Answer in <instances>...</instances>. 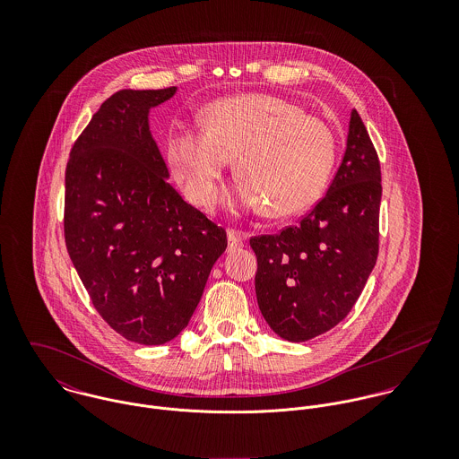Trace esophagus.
I'll use <instances>...</instances> for the list:
<instances>
[{"instance_id": "34e87169", "label": "esophagus", "mask_w": 459, "mask_h": 459, "mask_svg": "<svg viewBox=\"0 0 459 459\" xmlns=\"http://www.w3.org/2000/svg\"><path fill=\"white\" fill-rule=\"evenodd\" d=\"M244 240H246V233L237 231V230H228V249L230 251L240 249L244 246Z\"/></svg>"}]
</instances>
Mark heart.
<instances>
[{
  "label": "heart",
  "instance_id": "b5f03b06",
  "mask_svg": "<svg viewBox=\"0 0 459 459\" xmlns=\"http://www.w3.org/2000/svg\"><path fill=\"white\" fill-rule=\"evenodd\" d=\"M240 178L230 195L237 208L290 217L313 206L327 187L335 137L327 124L297 104L247 93L212 102L201 131L175 127L166 139V164L187 199L212 210L230 159Z\"/></svg>",
  "mask_w": 459,
  "mask_h": 459
}]
</instances>
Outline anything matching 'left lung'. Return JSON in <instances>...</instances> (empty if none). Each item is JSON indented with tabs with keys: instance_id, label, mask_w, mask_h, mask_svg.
<instances>
[{
	"instance_id": "1",
	"label": "left lung",
	"mask_w": 459,
	"mask_h": 459,
	"mask_svg": "<svg viewBox=\"0 0 459 459\" xmlns=\"http://www.w3.org/2000/svg\"><path fill=\"white\" fill-rule=\"evenodd\" d=\"M380 201L378 153L353 109L327 195L297 226L251 238L258 306L277 335L302 342L346 318L378 258Z\"/></svg>"
}]
</instances>
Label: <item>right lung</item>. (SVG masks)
Instances as JSON below:
<instances>
[{"instance_id":"obj_1","label":"right lung","mask_w":459,"mask_h":459,"mask_svg":"<svg viewBox=\"0 0 459 459\" xmlns=\"http://www.w3.org/2000/svg\"><path fill=\"white\" fill-rule=\"evenodd\" d=\"M177 88L120 90L75 139L64 231L97 313L122 337L164 344L187 327L226 231L168 184L148 111Z\"/></svg>"}]
</instances>
